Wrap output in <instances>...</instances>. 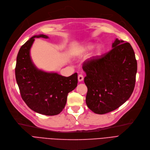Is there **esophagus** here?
Masks as SVG:
<instances>
[{
  "mask_svg": "<svg viewBox=\"0 0 150 150\" xmlns=\"http://www.w3.org/2000/svg\"><path fill=\"white\" fill-rule=\"evenodd\" d=\"M83 76H82V74H79V75L78 76V81H79V82H81V81H83Z\"/></svg>",
  "mask_w": 150,
  "mask_h": 150,
  "instance_id": "esophagus-1",
  "label": "esophagus"
}]
</instances>
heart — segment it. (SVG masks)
I'll return each instance as SVG.
<instances>
[{
	"label": "heart",
	"mask_w": 150,
	"mask_h": 150,
	"mask_svg": "<svg viewBox=\"0 0 150 150\" xmlns=\"http://www.w3.org/2000/svg\"><path fill=\"white\" fill-rule=\"evenodd\" d=\"M94 47V45L92 44H87L81 46L79 49L77 50V52L79 54H83V53H86L90 50H91ZM103 47L101 46H98L97 48H96L95 51L93 52L92 57L93 58H97L100 57L101 53L103 52Z\"/></svg>",
	"instance_id": "b5f03b06"
}]
</instances>
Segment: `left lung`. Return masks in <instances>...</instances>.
Masks as SVG:
<instances>
[{
  "label": "left lung",
  "instance_id": "left-lung-1",
  "mask_svg": "<svg viewBox=\"0 0 150 150\" xmlns=\"http://www.w3.org/2000/svg\"><path fill=\"white\" fill-rule=\"evenodd\" d=\"M106 54L83 63L87 87L86 104L98 115H103L124 103L135 87L137 63L129 42L116 39Z\"/></svg>",
  "mask_w": 150,
  "mask_h": 150
}]
</instances>
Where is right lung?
<instances>
[{"instance_id":"1","label":"right lung","mask_w":150,"mask_h":150,"mask_svg":"<svg viewBox=\"0 0 150 150\" xmlns=\"http://www.w3.org/2000/svg\"><path fill=\"white\" fill-rule=\"evenodd\" d=\"M49 38L44 34L34 35L20 48L16 58V80L21 98L30 109L41 115H57L64 109L68 93L77 87V74L64 77L37 68L31 60L30 49L34 38Z\"/></svg>"}]
</instances>
